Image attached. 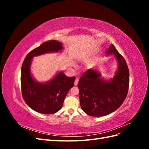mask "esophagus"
<instances>
[{
  "mask_svg": "<svg viewBox=\"0 0 149 149\" xmlns=\"http://www.w3.org/2000/svg\"><path fill=\"white\" fill-rule=\"evenodd\" d=\"M78 81H79V78H76V79H75V81H74V85L75 86H76V85L78 84Z\"/></svg>",
  "mask_w": 149,
  "mask_h": 149,
  "instance_id": "obj_1",
  "label": "esophagus"
}]
</instances>
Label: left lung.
I'll return each mask as SVG.
<instances>
[{"label": "left lung", "instance_id": "8db88e82", "mask_svg": "<svg viewBox=\"0 0 149 149\" xmlns=\"http://www.w3.org/2000/svg\"><path fill=\"white\" fill-rule=\"evenodd\" d=\"M106 54H114L118 63L113 78L106 81L101 78V73L96 70L89 69L81 76L78 84L81 107L86 114L91 116H104L115 111L128 93L129 71L125 59L112 44Z\"/></svg>", "mask_w": 149, "mask_h": 149}]
</instances>
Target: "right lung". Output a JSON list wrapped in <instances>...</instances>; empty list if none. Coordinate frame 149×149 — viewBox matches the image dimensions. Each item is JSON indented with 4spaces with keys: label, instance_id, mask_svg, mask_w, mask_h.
<instances>
[{
    "label": "right lung",
    "instance_id": "1",
    "mask_svg": "<svg viewBox=\"0 0 149 149\" xmlns=\"http://www.w3.org/2000/svg\"><path fill=\"white\" fill-rule=\"evenodd\" d=\"M62 49L60 42L49 40L29 53L22 64L20 76L22 97L31 109L39 113L51 114L60 111L68 92L73 87L76 77H68L61 71L48 81L39 83L31 76V61L33 56Z\"/></svg>",
    "mask_w": 149,
    "mask_h": 149
}]
</instances>
